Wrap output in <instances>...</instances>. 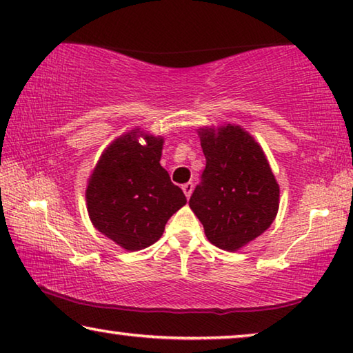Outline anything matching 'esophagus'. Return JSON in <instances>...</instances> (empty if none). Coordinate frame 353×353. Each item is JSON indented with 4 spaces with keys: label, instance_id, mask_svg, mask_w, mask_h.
I'll return each mask as SVG.
<instances>
[{
    "label": "esophagus",
    "instance_id": "obj_1",
    "mask_svg": "<svg viewBox=\"0 0 353 353\" xmlns=\"http://www.w3.org/2000/svg\"><path fill=\"white\" fill-rule=\"evenodd\" d=\"M182 190H183V193H185V196H187V198H190V194H192V192H193V183H192V182L183 183V185H182Z\"/></svg>",
    "mask_w": 353,
    "mask_h": 353
}]
</instances>
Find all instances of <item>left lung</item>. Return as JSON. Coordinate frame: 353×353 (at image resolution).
<instances>
[{
	"mask_svg": "<svg viewBox=\"0 0 353 353\" xmlns=\"http://www.w3.org/2000/svg\"><path fill=\"white\" fill-rule=\"evenodd\" d=\"M206 168L190 196L192 210L215 247L238 250L274 222L279 185L259 143L238 125L201 128Z\"/></svg>",
	"mask_w": 353,
	"mask_h": 353,
	"instance_id": "8db88e82",
	"label": "left lung"
}]
</instances>
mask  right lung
Wrapping results in <instances>:
<instances>
[{"label": "right lung", "mask_w": 353, "mask_h": 353, "mask_svg": "<svg viewBox=\"0 0 353 353\" xmlns=\"http://www.w3.org/2000/svg\"><path fill=\"white\" fill-rule=\"evenodd\" d=\"M161 150L163 138L136 128L103 152L88 179L85 198L92 223L125 250L157 243L171 215L187 203L160 165Z\"/></svg>", "instance_id": "right-lung-1"}]
</instances>
